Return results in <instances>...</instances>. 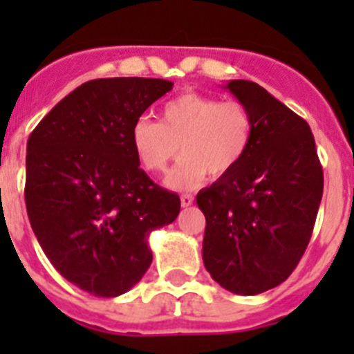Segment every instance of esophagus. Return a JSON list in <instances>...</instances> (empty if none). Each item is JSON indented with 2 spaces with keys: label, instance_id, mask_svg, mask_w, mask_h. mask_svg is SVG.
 <instances>
[{
  "label": "esophagus",
  "instance_id": "1",
  "mask_svg": "<svg viewBox=\"0 0 354 354\" xmlns=\"http://www.w3.org/2000/svg\"><path fill=\"white\" fill-rule=\"evenodd\" d=\"M193 200H195V196L189 195V193H184V195H180V204H183V207H189V205L193 204Z\"/></svg>",
  "mask_w": 354,
  "mask_h": 354
}]
</instances>
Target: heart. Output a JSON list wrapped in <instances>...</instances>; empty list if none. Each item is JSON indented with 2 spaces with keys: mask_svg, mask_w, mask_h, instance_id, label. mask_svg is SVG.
Listing matches in <instances>:
<instances>
[{
  "mask_svg": "<svg viewBox=\"0 0 354 354\" xmlns=\"http://www.w3.org/2000/svg\"><path fill=\"white\" fill-rule=\"evenodd\" d=\"M161 122L140 117L131 129V143L140 165L165 171L179 154V165L168 175L174 189H192L211 175L220 179L236 170L248 154L255 134L250 109L239 101H220L202 93H183L161 108Z\"/></svg>",
  "mask_w": 354,
  "mask_h": 354,
  "instance_id": "b5f03b06",
  "label": "heart"
}]
</instances>
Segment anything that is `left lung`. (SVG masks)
<instances>
[{
  "mask_svg": "<svg viewBox=\"0 0 354 354\" xmlns=\"http://www.w3.org/2000/svg\"><path fill=\"white\" fill-rule=\"evenodd\" d=\"M255 122L239 167L196 195L205 214L204 257L212 280L253 296L286 282L301 261L323 198V167L310 127L253 81L225 86Z\"/></svg>",
  "mask_w": 354,
  "mask_h": 354,
  "instance_id": "1",
  "label": "left lung"
}]
</instances>
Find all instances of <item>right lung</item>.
<instances>
[{"mask_svg": "<svg viewBox=\"0 0 354 354\" xmlns=\"http://www.w3.org/2000/svg\"><path fill=\"white\" fill-rule=\"evenodd\" d=\"M174 83L104 77L77 86L30 134L24 200L56 271L80 289L115 298L149 270V234L171 223L180 198L140 168L133 124Z\"/></svg>", "mask_w": 354, "mask_h": 354, "instance_id": "obj_1", "label": "right lung"}]
</instances>
